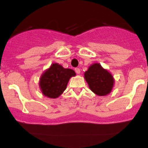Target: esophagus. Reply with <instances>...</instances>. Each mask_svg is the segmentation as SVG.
<instances>
[{"label": "esophagus", "mask_w": 148, "mask_h": 148, "mask_svg": "<svg viewBox=\"0 0 148 148\" xmlns=\"http://www.w3.org/2000/svg\"><path fill=\"white\" fill-rule=\"evenodd\" d=\"M75 72H76V74H80V72H81V70H80L79 68H77V67H76V68H75Z\"/></svg>", "instance_id": "1"}]
</instances>
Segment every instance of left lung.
<instances>
[{"label": "left lung", "instance_id": "left-lung-1", "mask_svg": "<svg viewBox=\"0 0 148 148\" xmlns=\"http://www.w3.org/2000/svg\"><path fill=\"white\" fill-rule=\"evenodd\" d=\"M84 77L89 88L99 96H104L111 92L114 80L108 71L103 69L101 64L95 63L90 66L85 72Z\"/></svg>", "mask_w": 148, "mask_h": 148}]
</instances>
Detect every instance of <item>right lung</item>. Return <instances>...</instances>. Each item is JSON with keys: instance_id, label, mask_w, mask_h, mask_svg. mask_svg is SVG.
<instances>
[{"instance_id": "1", "label": "right lung", "mask_w": 148, "mask_h": 148, "mask_svg": "<svg viewBox=\"0 0 148 148\" xmlns=\"http://www.w3.org/2000/svg\"><path fill=\"white\" fill-rule=\"evenodd\" d=\"M76 75L71 69H64L57 63L52 64L42 75L40 87L42 93L49 98H57L66 89L69 79Z\"/></svg>"}]
</instances>
